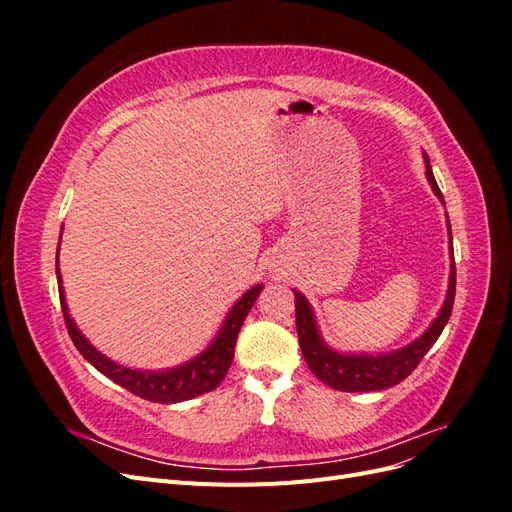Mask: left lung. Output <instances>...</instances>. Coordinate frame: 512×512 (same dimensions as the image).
Segmentation results:
<instances>
[{"label":"left lung","instance_id":"1","mask_svg":"<svg viewBox=\"0 0 512 512\" xmlns=\"http://www.w3.org/2000/svg\"><path fill=\"white\" fill-rule=\"evenodd\" d=\"M423 158H425V175L431 190L444 205V196L438 188L436 177L431 173L427 153H423ZM446 228H448V241H451V245H448L451 247V273H448L446 299L440 307L436 320L429 324L425 333L399 350L382 352V354L333 350L320 335L312 305H309V301L303 297V292L294 288V309H297V333H299L301 352L305 356L307 367L314 371V376L318 380H322L335 391L367 393V391L389 389V386L399 384L401 380H406L412 374L414 367L421 363V359L427 354V350L438 342V337L444 331L446 322L453 312L455 256H453V235H451V222H448V215H446Z\"/></svg>","mask_w":512,"mask_h":512}]
</instances>
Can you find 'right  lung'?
<instances>
[{"label": "right lung", "mask_w": 512, "mask_h": 512, "mask_svg": "<svg viewBox=\"0 0 512 512\" xmlns=\"http://www.w3.org/2000/svg\"><path fill=\"white\" fill-rule=\"evenodd\" d=\"M55 260H57L55 269H57L61 312H64L66 327L76 350H79L85 356V361L94 365L100 374L111 378L113 382H117L119 386H123V389H128L138 397L156 401V404H179V401L194 399L198 395L213 391L215 386L224 380L226 371L232 363V356H235V344L241 331V324L245 316L250 314V309L258 299L260 290L265 288L262 284H256L247 290L243 297L230 307V312L226 314L218 335L213 337V342L203 352L196 354L194 359L170 369H158V371L134 369L108 359V356L102 354L96 346H91L89 339L79 331V327H76V322L70 316V309L66 303L64 286H61L64 282H61V273H59V250Z\"/></svg>", "instance_id": "1"}]
</instances>
